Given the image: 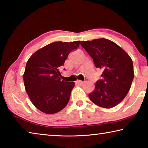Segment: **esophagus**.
<instances>
[{
	"label": "esophagus",
	"mask_w": 148,
	"mask_h": 148,
	"mask_svg": "<svg viewBox=\"0 0 148 148\" xmlns=\"http://www.w3.org/2000/svg\"><path fill=\"white\" fill-rule=\"evenodd\" d=\"M84 82L82 81V80H77V81L76 82V84H78V85H82L83 84Z\"/></svg>",
	"instance_id": "esophagus-1"
}]
</instances>
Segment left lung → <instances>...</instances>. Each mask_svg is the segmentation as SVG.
Masks as SVG:
<instances>
[{
	"mask_svg": "<svg viewBox=\"0 0 148 148\" xmlns=\"http://www.w3.org/2000/svg\"><path fill=\"white\" fill-rule=\"evenodd\" d=\"M81 46L92 57L95 66L102 69V79L96 82L89 95L97 106L111 108L119 104L128 93L134 78L131 57L114 42L105 38L81 41Z\"/></svg>",
	"mask_w": 148,
	"mask_h": 148,
	"instance_id": "left-lung-1",
	"label": "left lung"
}]
</instances>
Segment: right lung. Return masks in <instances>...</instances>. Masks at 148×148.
Returning a JSON list of instances; mask_svg holds the SVG:
<instances>
[{
  "label": "right lung",
  "instance_id": "add662e5",
  "mask_svg": "<svg viewBox=\"0 0 148 148\" xmlns=\"http://www.w3.org/2000/svg\"><path fill=\"white\" fill-rule=\"evenodd\" d=\"M79 43L53 42L36 51L27 61L23 74L25 87L32 103L40 111L56 114L68 104L74 82L61 80L59 69Z\"/></svg>",
  "mask_w": 148,
  "mask_h": 148
}]
</instances>
